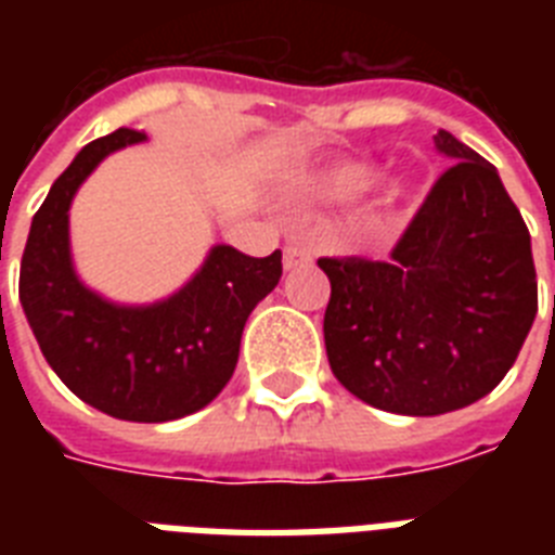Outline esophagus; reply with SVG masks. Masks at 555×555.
<instances>
[{"instance_id": "34e87169", "label": "esophagus", "mask_w": 555, "mask_h": 555, "mask_svg": "<svg viewBox=\"0 0 555 555\" xmlns=\"http://www.w3.org/2000/svg\"><path fill=\"white\" fill-rule=\"evenodd\" d=\"M313 253L305 242V235H291L285 244V268L294 270V268H302V264H311Z\"/></svg>"}]
</instances>
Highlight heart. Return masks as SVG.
I'll list each match as a JSON object with an SVG mask.
<instances>
[{
    "label": "heart",
    "mask_w": 555,
    "mask_h": 555,
    "mask_svg": "<svg viewBox=\"0 0 555 555\" xmlns=\"http://www.w3.org/2000/svg\"><path fill=\"white\" fill-rule=\"evenodd\" d=\"M374 184H377V172L365 164H339L322 176L320 195L331 201H346L363 195Z\"/></svg>",
    "instance_id": "b5f03b06"
}]
</instances>
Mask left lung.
<instances>
[{
    "mask_svg": "<svg viewBox=\"0 0 555 555\" xmlns=\"http://www.w3.org/2000/svg\"><path fill=\"white\" fill-rule=\"evenodd\" d=\"M435 146L452 167L388 261L320 259L334 377L363 403L414 417L490 395L539 311L530 233L495 167L447 129Z\"/></svg>",
    "mask_w": 555,
    "mask_h": 555,
    "instance_id": "8db88e82",
    "label": "left lung"
}]
</instances>
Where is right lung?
Wrapping results in <instances>:
<instances>
[{
    "instance_id": "obj_1",
    "label": "right lung",
    "mask_w": 555,
    "mask_h": 555,
    "mask_svg": "<svg viewBox=\"0 0 555 555\" xmlns=\"http://www.w3.org/2000/svg\"><path fill=\"white\" fill-rule=\"evenodd\" d=\"M146 141L117 129L77 152L30 221L20 302L39 351L82 403L117 421L167 423L198 412L230 383L244 322L282 279V250L264 259L216 244L164 302L115 305L82 285L68 250V207L91 169Z\"/></svg>"
}]
</instances>
